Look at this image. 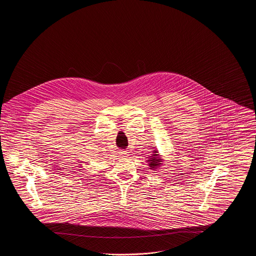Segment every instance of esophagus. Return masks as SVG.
<instances>
[{
    "label": "esophagus",
    "instance_id": "esophagus-1",
    "mask_svg": "<svg viewBox=\"0 0 256 256\" xmlns=\"http://www.w3.org/2000/svg\"><path fill=\"white\" fill-rule=\"evenodd\" d=\"M119 154H120L121 156H126L128 154V152L126 150H121Z\"/></svg>",
    "mask_w": 256,
    "mask_h": 256
}]
</instances>
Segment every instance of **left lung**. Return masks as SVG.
Here are the masks:
<instances>
[{
  "label": "left lung",
  "instance_id": "1",
  "mask_svg": "<svg viewBox=\"0 0 256 256\" xmlns=\"http://www.w3.org/2000/svg\"><path fill=\"white\" fill-rule=\"evenodd\" d=\"M156 152V154H152L154 158L152 156V158L150 159V169H154L156 166L160 165L159 162H161L160 160H158V154H156L158 152Z\"/></svg>",
  "mask_w": 256,
  "mask_h": 256
}]
</instances>
